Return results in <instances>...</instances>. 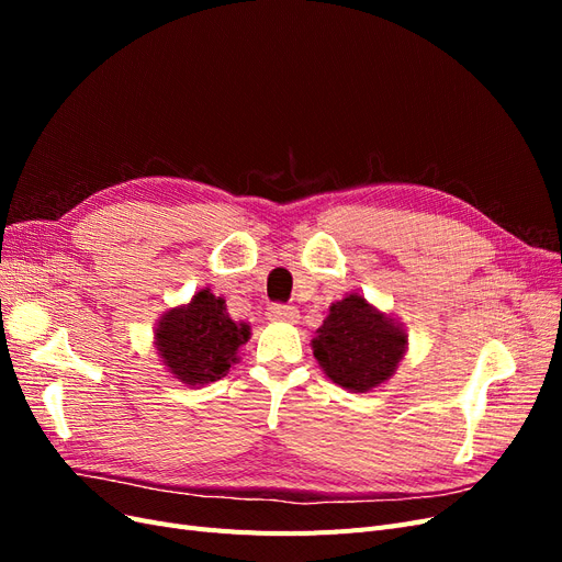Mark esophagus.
<instances>
[{
  "label": "esophagus",
  "mask_w": 562,
  "mask_h": 562,
  "mask_svg": "<svg viewBox=\"0 0 562 562\" xmlns=\"http://www.w3.org/2000/svg\"><path fill=\"white\" fill-rule=\"evenodd\" d=\"M269 321H283V323H297L300 314L295 307H288V304H274V307L267 310Z\"/></svg>",
  "instance_id": "esophagus-1"
}]
</instances>
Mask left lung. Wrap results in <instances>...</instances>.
I'll return each mask as SVG.
<instances>
[{
  "instance_id": "obj_1",
  "label": "left lung",
  "mask_w": 562,
  "mask_h": 562,
  "mask_svg": "<svg viewBox=\"0 0 562 562\" xmlns=\"http://www.w3.org/2000/svg\"><path fill=\"white\" fill-rule=\"evenodd\" d=\"M312 351L333 384L351 394H368L396 375L407 353V330L363 293H349L330 304L312 339Z\"/></svg>"
}]
</instances>
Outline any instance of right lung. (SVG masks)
Returning a JSON list of instances; mask_svg holds the SVG:
<instances>
[{
    "label": "right lung",
    "instance_id": "add662e5",
    "mask_svg": "<svg viewBox=\"0 0 562 562\" xmlns=\"http://www.w3.org/2000/svg\"><path fill=\"white\" fill-rule=\"evenodd\" d=\"M250 339V326L236 323L223 297L201 288L190 302L166 310L155 323V349L168 375L187 389L223 380Z\"/></svg>",
    "mask_w": 562,
    "mask_h": 562
}]
</instances>
